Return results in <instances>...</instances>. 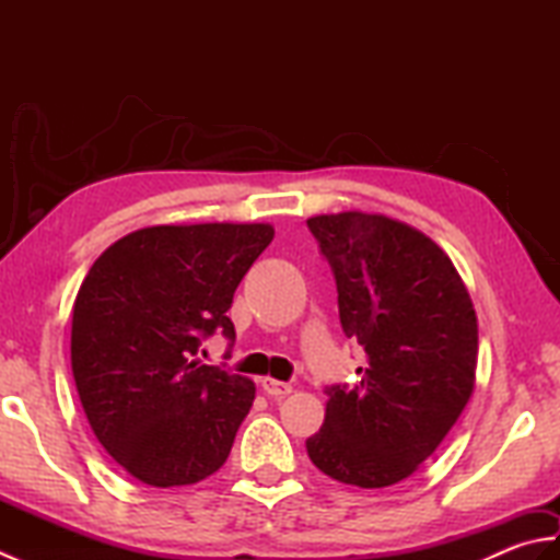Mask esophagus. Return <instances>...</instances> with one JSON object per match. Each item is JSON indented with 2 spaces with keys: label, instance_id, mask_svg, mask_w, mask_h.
<instances>
[{
  "label": "esophagus",
  "instance_id": "1",
  "mask_svg": "<svg viewBox=\"0 0 560 560\" xmlns=\"http://www.w3.org/2000/svg\"><path fill=\"white\" fill-rule=\"evenodd\" d=\"M259 383H261V389H265L269 397H287L293 389L291 383H281V380H277V377H261Z\"/></svg>",
  "mask_w": 560,
  "mask_h": 560
}]
</instances>
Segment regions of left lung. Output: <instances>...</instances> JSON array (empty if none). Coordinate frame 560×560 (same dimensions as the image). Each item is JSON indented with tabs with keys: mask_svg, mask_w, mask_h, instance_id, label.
I'll return each mask as SVG.
<instances>
[{
	"mask_svg": "<svg viewBox=\"0 0 560 560\" xmlns=\"http://www.w3.org/2000/svg\"><path fill=\"white\" fill-rule=\"evenodd\" d=\"M307 225L335 271L343 335L365 351L359 385L327 389L307 457L341 483L383 489L433 455L471 399L477 311L445 249L413 225L365 211Z\"/></svg>",
	"mask_w": 560,
	"mask_h": 560,
	"instance_id": "1",
	"label": "left lung"
}]
</instances>
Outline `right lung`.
<instances>
[{"mask_svg":"<svg viewBox=\"0 0 560 560\" xmlns=\"http://www.w3.org/2000/svg\"><path fill=\"white\" fill-rule=\"evenodd\" d=\"M273 241L271 223H165L127 233L93 261L71 307V373L108 455L156 489L223 467L255 401L245 375L205 365L237 283Z\"/></svg>","mask_w":560,"mask_h":560,"instance_id":"1","label":"right lung"}]
</instances>
